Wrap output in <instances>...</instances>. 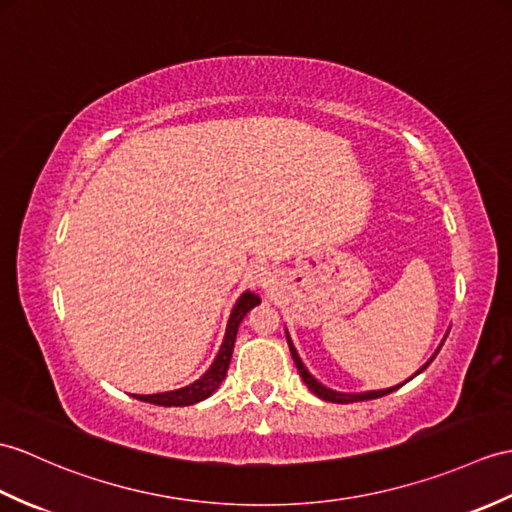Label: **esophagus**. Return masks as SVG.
<instances>
[{
	"instance_id": "obj_1",
	"label": "esophagus",
	"mask_w": 512,
	"mask_h": 512,
	"mask_svg": "<svg viewBox=\"0 0 512 512\" xmlns=\"http://www.w3.org/2000/svg\"><path fill=\"white\" fill-rule=\"evenodd\" d=\"M275 279H277V275H275V270H272L270 266H257L251 272L253 285H257V288H261V290L272 288V283H275Z\"/></svg>"
}]
</instances>
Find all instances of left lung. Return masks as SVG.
<instances>
[{
    "label": "left lung",
    "mask_w": 512,
    "mask_h": 512,
    "mask_svg": "<svg viewBox=\"0 0 512 512\" xmlns=\"http://www.w3.org/2000/svg\"><path fill=\"white\" fill-rule=\"evenodd\" d=\"M285 338H288V347H290V353H292V360H294V364H296V368H299V373H301V377H303V382L307 384V388H310L316 397H320V399H325V401H331V403H355V401H368V399H377V397H384V395H390L392 390H397L399 386H403V384H399V386H392V388H384V390H368V392H338V390H331V388H327V386H323L318 382V379H314L312 375H310V371H307L305 368V364L301 362V358H299V353H296V349H294V344H292V340H290V334L288 331H285ZM445 342V340H443ZM443 347V344H441ZM441 347L436 349V353L441 351ZM436 353L432 355L430 358V362L436 358ZM430 362H425L417 373L414 375H419V373H423L427 366H430ZM412 375V377H414ZM410 377V379H412Z\"/></svg>",
    "instance_id": "1"
}]
</instances>
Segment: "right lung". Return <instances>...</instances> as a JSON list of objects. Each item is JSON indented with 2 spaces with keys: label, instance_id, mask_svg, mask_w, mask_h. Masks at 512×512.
Masks as SVG:
<instances>
[{
  "label": "right lung",
  "instance_id": "add662e5",
  "mask_svg": "<svg viewBox=\"0 0 512 512\" xmlns=\"http://www.w3.org/2000/svg\"><path fill=\"white\" fill-rule=\"evenodd\" d=\"M259 303H261L259 296L255 292H248V290L240 296V299H237V303L231 310L227 331H224V340H222V347L216 355V360H213V364L207 368V373L200 379H196L194 384L178 388V390H170V392H157V395H133V397H137L139 401L154 403V406H165V408L176 406L178 408V406H194V403L213 395L216 388L222 384V379L227 377L237 329H240V323L244 320V316Z\"/></svg>",
  "mask_w": 512,
  "mask_h": 512
}]
</instances>
